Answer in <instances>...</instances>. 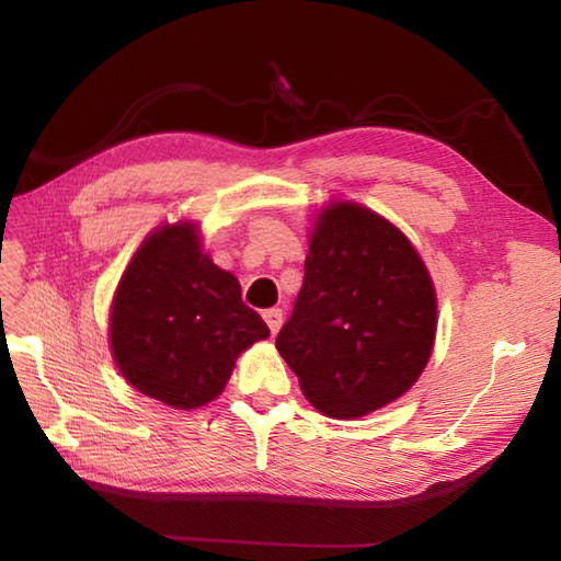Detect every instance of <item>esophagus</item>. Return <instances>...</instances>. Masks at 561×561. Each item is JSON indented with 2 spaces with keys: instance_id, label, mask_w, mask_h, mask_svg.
I'll return each mask as SVG.
<instances>
[{
  "instance_id": "1",
  "label": "esophagus",
  "mask_w": 561,
  "mask_h": 561,
  "mask_svg": "<svg viewBox=\"0 0 561 561\" xmlns=\"http://www.w3.org/2000/svg\"><path fill=\"white\" fill-rule=\"evenodd\" d=\"M262 316H264V320H266V325H268L271 334H276V332L280 330V325H283V311H280V309H268V311H264Z\"/></svg>"
}]
</instances>
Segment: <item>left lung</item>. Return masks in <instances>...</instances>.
Masks as SVG:
<instances>
[{
  "label": "left lung",
  "instance_id": "left-lung-1",
  "mask_svg": "<svg viewBox=\"0 0 561 561\" xmlns=\"http://www.w3.org/2000/svg\"><path fill=\"white\" fill-rule=\"evenodd\" d=\"M433 280L412 243L358 203L320 213L304 285L276 348L322 414L353 419L393 402L426 367Z\"/></svg>",
  "mask_w": 561,
  "mask_h": 561
}]
</instances>
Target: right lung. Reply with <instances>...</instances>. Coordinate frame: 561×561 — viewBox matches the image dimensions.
<instances>
[{"instance_id":"add662e5","label":"right lung","mask_w":561,"mask_h":561,"mask_svg":"<svg viewBox=\"0 0 561 561\" xmlns=\"http://www.w3.org/2000/svg\"><path fill=\"white\" fill-rule=\"evenodd\" d=\"M266 336L239 280L201 252L190 222L151 233L116 287L114 360L130 386L175 410L215 400L239 353Z\"/></svg>"}]
</instances>
